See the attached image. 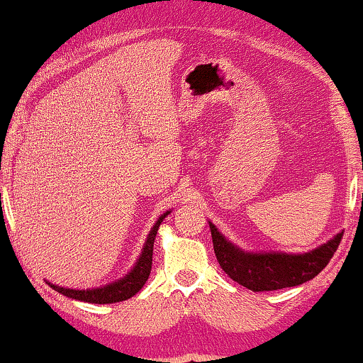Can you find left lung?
Masks as SVG:
<instances>
[{
	"label": "left lung",
	"mask_w": 363,
	"mask_h": 363,
	"mask_svg": "<svg viewBox=\"0 0 363 363\" xmlns=\"http://www.w3.org/2000/svg\"><path fill=\"white\" fill-rule=\"evenodd\" d=\"M216 259L221 269L250 291H277L294 287L314 279L334 256L340 245L342 233L325 245L302 255L287 252H247L233 245L210 221Z\"/></svg>",
	"instance_id": "left-lung-1"
}]
</instances>
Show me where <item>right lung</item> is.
I'll return each mask as SVG.
<instances>
[{"instance_id": "obj_1", "label": "right lung", "mask_w": 363, "mask_h": 363, "mask_svg": "<svg viewBox=\"0 0 363 363\" xmlns=\"http://www.w3.org/2000/svg\"><path fill=\"white\" fill-rule=\"evenodd\" d=\"M170 215V211L163 213L158 218L155 225L148 233L145 245L142 247L140 256L135 262V266L132 267L130 272H127L122 279H117L111 284L94 287V289H67V287H61L56 284H51L52 289H56L59 294L71 297V299L82 301V302H91V304H113V302H122L130 299L132 296H135L138 291L142 289L145 284L148 276L152 271V256H153V242H155V236L158 228H160L162 221L165 220V216Z\"/></svg>"}]
</instances>
